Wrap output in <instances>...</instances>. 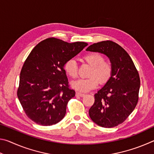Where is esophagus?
I'll list each match as a JSON object with an SVG mask.
<instances>
[{"label":"esophagus","mask_w":154,"mask_h":154,"mask_svg":"<svg viewBox=\"0 0 154 154\" xmlns=\"http://www.w3.org/2000/svg\"><path fill=\"white\" fill-rule=\"evenodd\" d=\"M76 96H80V97H83V96H85L84 94H82V93H80V92H76Z\"/></svg>","instance_id":"obj_1"}]
</instances>
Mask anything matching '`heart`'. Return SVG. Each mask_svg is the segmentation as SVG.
<instances>
[{
	"label": "heart",
	"instance_id": "1",
	"mask_svg": "<svg viewBox=\"0 0 154 154\" xmlns=\"http://www.w3.org/2000/svg\"><path fill=\"white\" fill-rule=\"evenodd\" d=\"M83 60L91 66L89 76L87 79H80L71 83L72 88L75 90L88 92L98 86V80L100 83L106 82L111 74V64L104 60L100 54L92 52L83 56ZM65 72L72 78L77 77V65L73 59L68 60L64 64Z\"/></svg>",
	"mask_w": 154,
	"mask_h": 154
}]
</instances>
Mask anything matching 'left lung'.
<instances>
[{"label":"left lung","mask_w":154,"mask_h":154,"mask_svg":"<svg viewBox=\"0 0 154 154\" xmlns=\"http://www.w3.org/2000/svg\"><path fill=\"white\" fill-rule=\"evenodd\" d=\"M87 51L107 56L111 74L107 82L94 94V103L89 110L92 120L103 128H113L126 120L138 103L140 77L128 54L111 41L94 43Z\"/></svg>","instance_id":"8db88e82"}]
</instances>
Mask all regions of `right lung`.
<instances>
[{
    "label": "right lung",
    "mask_w": 154,
    "mask_h": 154,
    "mask_svg": "<svg viewBox=\"0 0 154 154\" xmlns=\"http://www.w3.org/2000/svg\"><path fill=\"white\" fill-rule=\"evenodd\" d=\"M87 45L48 38L31 51L21 71L17 90L20 102L31 120L51 126L64 118L67 103L75 95L69 88L64 64Z\"/></svg>",
    "instance_id": "add662e5"
}]
</instances>
